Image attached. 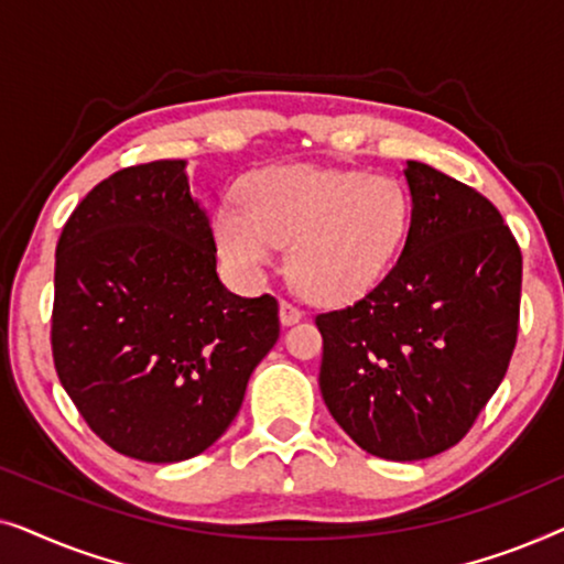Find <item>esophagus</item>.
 Here are the masks:
<instances>
[{
  "instance_id": "34e87169",
  "label": "esophagus",
  "mask_w": 564,
  "mask_h": 564,
  "mask_svg": "<svg viewBox=\"0 0 564 564\" xmlns=\"http://www.w3.org/2000/svg\"><path fill=\"white\" fill-rule=\"evenodd\" d=\"M303 311H300V307H295L292 303H288V300H282L280 303V321H282V326H292V323H297V321H303Z\"/></svg>"
}]
</instances>
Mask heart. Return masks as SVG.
Instances as JSON below:
<instances>
[{
  "mask_svg": "<svg viewBox=\"0 0 564 564\" xmlns=\"http://www.w3.org/2000/svg\"><path fill=\"white\" fill-rule=\"evenodd\" d=\"M238 203L213 213L223 261L243 280H259L276 246L288 243L290 276L326 305L367 295L388 274L411 223V205L395 180L349 169H259L241 182Z\"/></svg>",
  "mask_w": 564,
  "mask_h": 564,
  "instance_id": "heart-1",
  "label": "heart"
}]
</instances>
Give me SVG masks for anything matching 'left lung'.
I'll list each match as a JSON object with an SVG mask.
<instances>
[{"label":"left lung","mask_w":564,"mask_h":564,"mask_svg":"<svg viewBox=\"0 0 564 564\" xmlns=\"http://www.w3.org/2000/svg\"><path fill=\"white\" fill-rule=\"evenodd\" d=\"M411 226L388 276L315 318L321 392L338 426L375 457L442 454L498 390L519 334L521 249L496 205L408 161Z\"/></svg>","instance_id":"8db88e82"}]
</instances>
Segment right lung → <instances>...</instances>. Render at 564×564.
<instances>
[{
	"instance_id": "right-lung-1",
	"label": "right lung",
	"mask_w": 564,
	"mask_h": 564,
	"mask_svg": "<svg viewBox=\"0 0 564 564\" xmlns=\"http://www.w3.org/2000/svg\"><path fill=\"white\" fill-rule=\"evenodd\" d=\"M215 253L182 159L107 176L61 230L53 361L82 419L126 457L164 465L213 446L280 338L276 300L226 290Z\"/></svg>"
}]
</instances>
